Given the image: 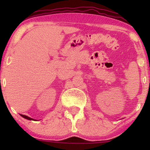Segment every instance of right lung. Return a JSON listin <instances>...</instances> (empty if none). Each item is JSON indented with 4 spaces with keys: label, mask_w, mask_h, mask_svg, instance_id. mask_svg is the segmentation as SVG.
I'll use <instances>...</instances> for the list:
<instances>
[{
    "label": "right lung",
    "mask_w": 150,
    "mask_h": 150,
    "mask_svg": "<svg viewBox=\"0 0 150 150\" xmlns=\"http://www.w3.org/2000/svg\"><path fill=\"white\" fill-rule=\"evenodd\" d=\"M20 116H22V117H23V118H26V119H27V120H34L33 118H30V117H28V116H25V115H22V114H20Z\"/></svg>",
    "instance_id": "add662e5"
}]
</instances>
